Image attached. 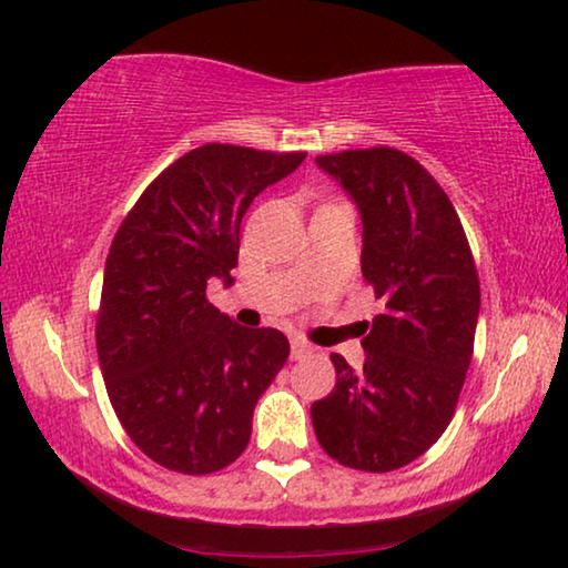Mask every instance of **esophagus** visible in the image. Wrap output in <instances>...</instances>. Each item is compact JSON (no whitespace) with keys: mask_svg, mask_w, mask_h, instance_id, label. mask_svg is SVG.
Masks as SVG:
<instances>
[{"mask_svg":"<svg viewBox=\"0 0 568 568\" xmlns=\"http://www.w3.org/2000/svg\"><path fill=\"white\" fill-rule=\"evenodd\" d=\"M311 352H313V346H311L308 342H303V338L295 336L293 342H291V357H293V359H303V357H308Z\"/></svg>","mask_w":568,"mask_h":568,"instance_id":"obj_1","label":"esophagus"}]
</instances>
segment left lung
Listing matches in <instances>:
<instances>
[{
	"label": "left lung",
	"mask_w": 568,
	"mask_h": 568,
	"mask_svg": "<svg viewBox=\"0 0 568 568\" xmlns=\"http://www.w3.org/2000/svg\"><path fill=\"white\" fill-rule=\"evenodd\" d=\"M357 203L362 275L385 308L362 338L365 367L332 354L336 385L311 405L324 452L362 471L400 469L444 434L467 377L479 277L452 201L395 148L318 155Z\"/></svg>",
	"instance_id": "left-lung-1"
}]
</instances>
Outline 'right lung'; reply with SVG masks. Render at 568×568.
I'll use <instances>...</instances> for the list:
<instances>
[{
	"instance_id": "right-lung-1",
	"label": "right lung",
	"mask_w": 568,
	"mask_h": 568,
	"mask_svg": "<svg viewBox=\"0 0 568 568\" xmlns=\"http://www.w3.org/2000/svg\"><path fill=\"white\" fill-rule=\"evenodd\" d=\"M303 158L209 142L168 165L114 234L99 365L126 436L160 467L211 474L250 444L252 413L291 344L277 328L234 324L206 285L234 283L242 216Z\"/></svg>"
}]
</instances>
